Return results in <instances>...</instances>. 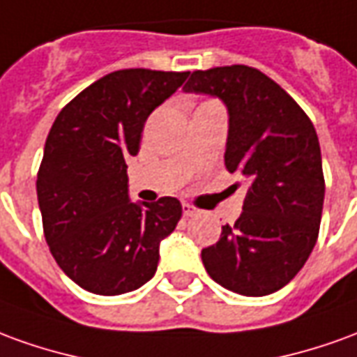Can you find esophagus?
<instances>
[{
  "mask_svg": "<svg viewBox=\"0 0 357 357\" xmlns=\"http://www.w3.org/2000/svg\"><path fill=\"white\" fill-rule=\"evenodd\" d=\"M197 213H199V211H197V208H195V206H193V204L183 203V214H185V216H195Z\"/></svg>",
  "mask_w": 357,
  "mask_h": 357,
  "instance_id": "1",
  "label": "esophagus"
}]
</instances>
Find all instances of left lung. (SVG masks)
Masks as SVG:
<instances>
[{
	"mask_svg": "<svg viewBox=\"0 0 357 357\" xmlns=\"http://www.w3.org/2000/svg\"><path fill=\"white\" fill-rule=\"evenodd\" d=\"M185 92L228 109L224 164L248 183L243 213L201 251L208 276L241 296L290 282L315 248L325 201L315 127L288 92L248 66L193 71Z\"/></svg>",
	"mask_w": 357,
	"mask_h": 357,
	"instance_id": "8db88e82",
	"label": "left lung"
}]
</instances>
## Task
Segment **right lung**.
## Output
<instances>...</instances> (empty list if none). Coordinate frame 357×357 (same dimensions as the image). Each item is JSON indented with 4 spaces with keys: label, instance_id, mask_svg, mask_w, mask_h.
Instances as JSON below:
<instances>
[{
    "label": "right lung",
    "instance_id": "1",
    "mask_svg": "<svg viewBox=\"0 0 357 357\" xmlns=\"http://www.w3.org/2000/svg\"><path fill=\"white\" fill-rule=\"evenodd\" d=\"M187 77L114 71L77 94L50 129L36 179L44 236L59 268L86 291L119 296L156 273L181 204L131 201L126 160L139 153L146 118Z\"/></svg>",
    "mask_w": 357,
    "mask_h": 357
}]
</instances>
